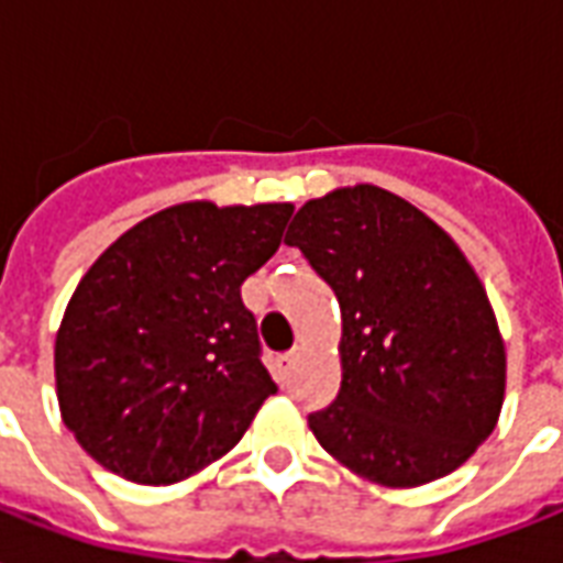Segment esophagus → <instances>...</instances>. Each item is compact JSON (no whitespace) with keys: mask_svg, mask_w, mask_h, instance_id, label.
Listing matches in <instances>:
<instances>
[{"mask_svg":"<svg viewBox=\"0 0 563 563\" xmlns=\"http://www.w3.org/2000/svg\"><path fill=\"white\" fill-rule=\"evenodd\" d=\"M298 357H301V352L295 349V352H286V355L277 357V369H280V376H286V373H292L295 364H298Z\"/></svg>","mask_w":563,"mask_h":563,"instance_id":"34e87169","label":"esophagus"}]
</instances>
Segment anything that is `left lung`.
<instances>
[{"instance_id":"left-lung-1","label":"left lung","mask_w":563,"mask_h":563,"mask_svg":"<svg viewBox=\"0 0 563 563\" xmlns=\"http://www.w3.org/2000/svg\"><path fill=\"white\" fill-rule=\"evenodd\" d=\"M298 247L340 301V394L307 418L357 477L411 489L460 468L498 423L507 352L460 244L376 185L298 208Z\"/></svg>"}]
</instances>
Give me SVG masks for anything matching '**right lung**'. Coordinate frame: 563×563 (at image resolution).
Masks as SVG:
<instances>
[{
	"label": "right lung",
	"mask_w": 563,
	"mask_h": 563,
	"mask_svg": "<svg viewBox=\"0 0 563 563\" xmlns=\"http://www.w3.org/2000/svg\"><path fill=\"white\" fill-rule=\"evenodd\" d=\"M292 208L178 202L82 274L56 331V397L107 472L185 481L227 456L277 390L241 283L277 253Z\"/></svg>",
	"instance_id": "right-lung-1"
}]
</instances>
